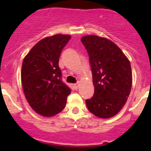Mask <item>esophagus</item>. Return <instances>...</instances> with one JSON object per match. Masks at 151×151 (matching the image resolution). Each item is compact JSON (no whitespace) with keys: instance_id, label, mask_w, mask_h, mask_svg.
Returning <instances> with one entry per match:
<instances>
[{"instance_id":"1","label":"esophagus","mask_w":151,"mask_h":151,"mask_svg":"<svg viewBox=\"0 0 151 151\" xmlns=\"http://www.w3.org/2000/svg\"><path fill=\"white\" fill-rule=\"evenodd\" d=\"M78 85H79V84L78 83H76V84H74V85H73V87H74V88L76 90V89H78Z\"/></svg>"}]
</instances>
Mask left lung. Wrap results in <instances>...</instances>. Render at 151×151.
<instances>
[{
    "instance_id": "1",
    "label": "left lung",
    "mask_w": 151,
    "mask_h": 151,
    "mask_svg": "<svg viewBox=\"0 0 151 151\" xmlns=\"http://www.w3.org/2000/svg\"><path fill=\"white\" fill-rule=\"evenodd\" d=\"M89 56L94 96L86 100L89 111L99 118H110L123 107L132 85L131 64L113 41L97 35L82 37Z\"/></svg>"
}]
</instances>
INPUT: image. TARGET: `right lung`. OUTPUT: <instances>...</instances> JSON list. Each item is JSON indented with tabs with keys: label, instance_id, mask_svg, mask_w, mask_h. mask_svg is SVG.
I'll return each mask as SVG.
<instances>
[{
	"label": "right lung",
	"instance_id": "right-lung-1",
	"mask_svg": "<svg viewBox=\"0 0 151 151\" xmlns=\"http://www.w3.org/2000/svg\"><path fill=\"white\" fill-rule=\"evenodd\" d=\"M71 36L55 35L41 40L22 62L21 81L28 103L37 113L53 116L62 111L71 89L63 82L61 51Z\"/></svg>",
	"mask_w": 151,
	"mask_h": 151
}]
</instances>
